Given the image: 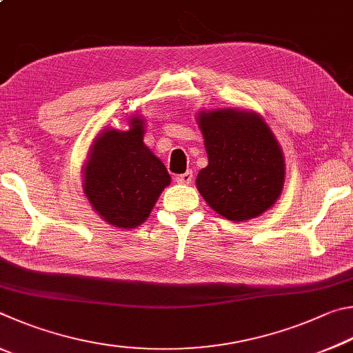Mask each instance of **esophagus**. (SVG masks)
<instances>
[{
	"label": "esophagus",
	"mask_w": 353,
	"mask_h": 353,
	"mask_svg": "<svg viewBox=\"0 0 353 353\" xmlns=\"http://www.w3.org/2000/svg\"><path fill=\"white\" fill-rule=\"evenodd\" d=\"M192 178H194V175H192V170H188V172H184V173H180V175H176V183H180V184H189L190 181H192Z\"/></svg>",
	"instance_id": "esophagus-1"
}]
</instances>
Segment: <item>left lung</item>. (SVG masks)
<instances>
[{"instance_id": "8db88e82", "label": "left lung", "mask_w": 353, "mask_h": 353, "mask_svg": "<svg viewBox=\"0 0 353 353\" xmlns=\"http://www.w3.org/2000/svg\"><path fill=\"white\" fill-rule=\"evenodd\" d=\"M209 163L196 189L215 212L231 221L256 219L274 205L285 181L276 136L254 111L217 108L196 117Z\"/></svg>"}]
</instances>
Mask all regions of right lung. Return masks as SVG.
<instances>
[{"label":"right lung","instance_id":"1","mask_svg":"<svg viewBox=\"0 0 353 353\" xmlns=\"http://www.w3.org/2000/svg\"><path fill=\"white\" fill-rule=\"evenodd\" d=\"M141 116L127 130L107 128L96 136L83 165V192L94 211L122 230L144 223L170 184L163 161L144 144Z\"/></svg>","mask_w":353,"mask_h":353}]
</instances>
